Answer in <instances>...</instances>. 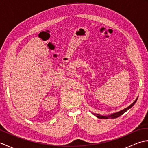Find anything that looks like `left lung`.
<instances>
[{"mask_svg": "<svg viewBox=\"0 0 148 148\" xmlns=\"http://www.w3.org/2000/svg\"><path fill=\"white\" fill-rule=\"evenodd\" d=\"M137 99H138V97L136 99V100H135V101L132 103V104H130L129 106L127 107V108L121 110V111H119L118 112L112 113V114H109V115H101V114H95V113H93V112H92V113L93 115H95L97 118H100V119H114V118H116L119 117V116H121L123 114H124L125 112L127 111L129 109H130L135 104V103H136V102H137Z\"/></svg>", "mask_w": 148, "mask_h": 148, "instance_id": "1", "label": "left lung"}]
</instances>
